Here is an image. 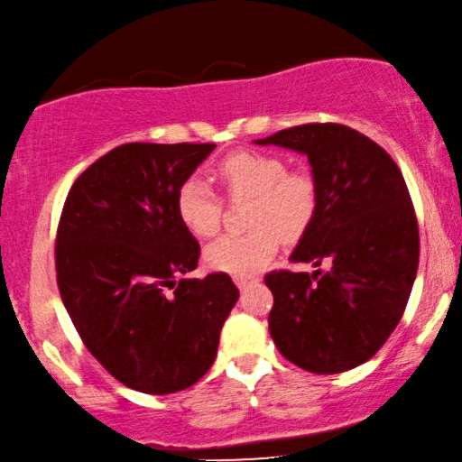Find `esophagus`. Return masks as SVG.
<instances>
[{
    "mask_svg": "<svg viewBox=\"0 0 462 462\" xmlns=\"http://www.w3.org/2000/svg\"><path fill=\"white\" fill-rule=\"evenodd\" d=\"M254 282H258V277H235V283L238 285V290H245L249 283H254Z\"/></svg>",
    "mask_w": 462,
    "mask_h": 462,
    "instance_id": "obj_1",
    "label": "esophagus"
}]
</instances>
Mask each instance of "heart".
<instances>
[{
  "mask_svg": "<svg viewBox=\"0 0 462 462\" xmlns=\"http://www.w3.org/2000/svg\"><path fill=\"white\" fill-rule=\"evenodd\" d=\"M219 177L232 196H254L247 235H226L204 249V264L213 271L249 277L277 254L279 238L296 241L313 219L318 194L307 174L288 172L283 160L266 153H236L219 163ZM177 213L194 236L219 230L221 200L200 177H189L177 191Z\"/></svg>",
  "mask_w": 462,
  "mask_h": 462,
  "instance_id": "obj_1",
  "label": "heart"
}]
</instances>
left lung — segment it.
<instances>
[{"label":"left lung","mask_w":462,"mask_h":462,"mask_svg":"<svg viewBox=\"0 0 462 462\" xmlns=\"http://www.w3.org/2000/svg\"><path fill=\"white\" fill-rule=\"evenodd\" d=\"M254 143L309 160L318 204L290 260L330 264L266 274L274 346L318 375L354 369L393 335L416 282L420 238L405 179L386 151L347 125H299Z\"/></svg>","instance_id":"obj_1"}]
</instances>
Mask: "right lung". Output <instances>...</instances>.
I'll return each instance as SVG.
<instances>
[{
	"label": "right lung",
	"instance_id": "add662e5",
	"mask_svg": "<svg viewBox=\"0 0 462 462\" xmlns=\"http://www.w3.org/2000/svg\"><path fill=\"white\" fill-rule=\"evenodd\" d=\"M215 144L127 143L74 180L57 230V283L87 349L144 394L185 390L211 369L238 300L226 273L189 277L200 245L177 191Z\"/></svg>",
	"mask_w": 462,
	"mask_h": 462
}]
</instances>
